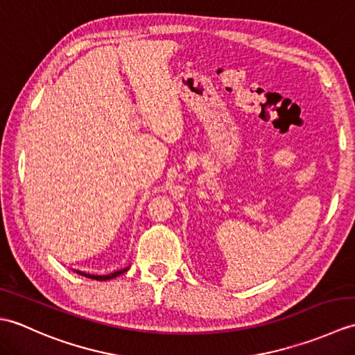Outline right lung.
<instances>
[{
	"label": "right lung",
	"instance_id": "obj_1",
	"mask_svg": "<svg viewBox=\"0 0 355 355\" xmlns=\"http://www.w3.org/2000/svg\"><path fill=\"white\" fill-rule=\"evenodd\" d=\"M128 268L130 267H125V268H120L117 271H112V273L110 275H89V273H85V271H80V270H74L76 271L78 275L80 276H85V277H89V279H96V281H108V279H112V277H117L122 273H125V271H128Z\"/></svg>",
	"mask_w": 355,
	"mask_h": 355
}]
</instances>
